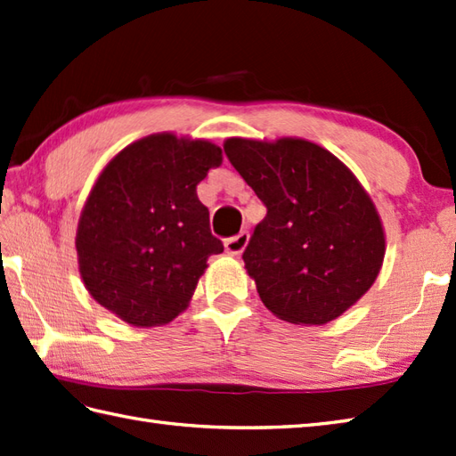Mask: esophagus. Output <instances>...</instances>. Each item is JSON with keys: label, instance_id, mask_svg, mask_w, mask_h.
Here are the masks:
<instances>
[{"label": "esophagus", "instance_id": "esophagus-1", "mask_svg": "<svg viewBox=\"0 0 456 456\" xmlns=\"http://www.w3.org/2000/svg\"><path fill=\"white\" fill-rule=\"evenodd\" d=\"M247 245H248V232L247 231H240L239 235L229 237L225 240V250L229 254H232V256H237V254H240L242 250L247 248Z\"/></svg>", "mask_w": 456, "mask_h": 456}]
</instances>
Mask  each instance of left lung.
Returning <instances> with one entry per match:
<instances>
[{
    "label": "left lung",
    "mask_w": 456,
    "mask_h": 456,
    "mask_svg": "<svg viewBox=\"0 0 456 456\" xmlns=\"http://www.w3.org/2000/svg\"><path fill=\"white\" fill-rule=\"evenodd\" d=\"M237 173L266 206L242 252L262 303L293 324H326L371 288L385 232L371 198L338 159L305 140L231 137Z\"/></svg>",
    "instance_id": "left-lung-1"
}]
</instances>
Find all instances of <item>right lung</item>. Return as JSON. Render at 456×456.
<instances>
[{"label": "right lung", "instance_id": "1", "mask_svg": "<svg viewBox=\"0 0 456 456\" xmlns=\"http://www.w3.org/2000/svg\"><path fill=\"white\" fill-rule=\"evenodd\" d=\"M221 165L209 142L143 137L116 155L83 208L76 247L85 288L134 326L171 322L186 309L211 254L209 211L196 186Z\"/></svg>", "mask_w": 456, "mask_h": 456}]
</instances>
